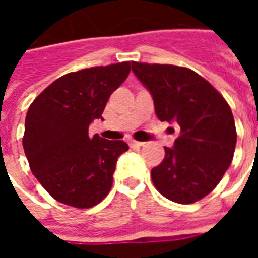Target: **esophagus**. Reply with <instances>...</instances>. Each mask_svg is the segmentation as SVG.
I'll use <instances>...</instances> for the list:
<instances>
[{
	"instance_id": "1",
	"label": "esophagus",
	"mask_w": 258,
	"mask_h": 258,
	"mask_svg": "<svg viewBox=\"0 0 258 258\" xmlns=\"http://www.w3.org/2000/svg\"><path fill=\"white\" fill-rule=\"evenodd\" d=\"M144 145V142H138V141H130V146L131 148H140Z\"/></svg>"
}]
</instances>
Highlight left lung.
Instances as JSON below:
<instances>
[{"label":"left lung","mask_w":258,"mask_h":258,"mask_svg":"<svg viewBox=\"0 0 258 258\" xmlns=\"http://www.w3.org/2000/svg\"><path fill=\"white\" fill-rule=\"evenodd\" d=\"M133 72L151 92L160 121L178 124L173 148L152 168L160 194L175 203L189 205L209 195L232 162L236 128L224 96L188 68L133 62Z\"/></svg>","instance_id":"1"}]
</instances>
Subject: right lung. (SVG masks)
<instances>
[{"label":"right lung","instance_id":"obj_1","mask_svg":"<svg viewBox=\"0 0 258 258\" xmlns=\"http://www.w3.org/2000/svg\"><path fill=\"white\" fill-rule=\"evenodd\" d=\"M131 62L68 73L33 101L25 123L23 149L44 189L63 205L90 209L105 199L113 184L124 141L88 135L102 118L109 96L127 79Z\"/></svg>","mask_w":258,"mask_h":258}]
</instances>
